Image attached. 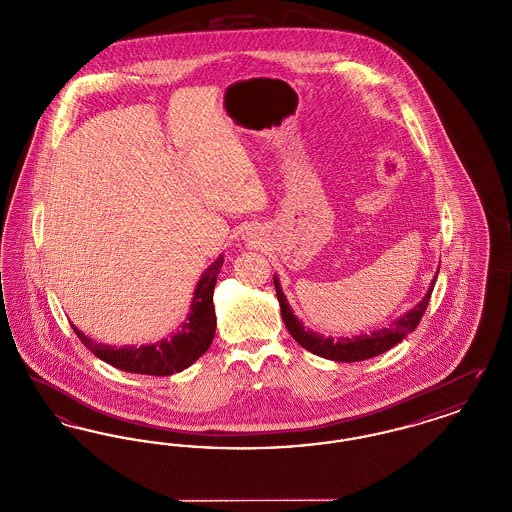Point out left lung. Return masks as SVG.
Wrapping results in <instances>:
<instances>
[{
  "instance_id": "left-lung-1",
  "label": "left lung",
  "mask_w": 512,
  "mask_h": 512,
  "mask_svg": "<svg viewBox=\"0 0 512 512\" xmlns=\"http://www.w3.org/2000/svg\"><path fill=\"white\" fill-rule=\"evenodd\" d=\"M436 278H438V272H436ZM434 284H436V280H432L430 290L424 295V299L414 307L413 311L397 318L390 328L376 330L370 336L363 334V336H355V338L334 340V338H324L320 334H315L313 330H305V326L297 320V317H293L288 299L280 290L278 280L274 278V288H276V297L280 301L282 318H284V324H286L288 332L292 334L293 340L297 341L301 347H305L307 351L318 355V357L338 361V363H357V361L372 359V357L388 351L399 341L405 340L411 332L416 330V326L422 320V315L426 313V307H428L430 297L434 292Z\"/></svg>"
}]
</instances>
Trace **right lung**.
Wrapping results in <instances>:
<instances>
[{
	"label": "right lung",
	"instance_id": "1",
	"mask_svg": "<svg viewBox=\"0 0 512 512\" xmlns=\"http://www.w3.org/2000/svg\"><path fill=\"white\" fill-rule=\"evenodd\" d=\"M222 263L224 259L219 257L203 272L201 280L195 286L188 320L171 340H161L142 347H111L84 336L74 326L73 330L96 357L124 372L147 376H171L174 372H180L194 365L195 361L209 349L211 341L215 338L217 317L213 305V292Z\"/></svg>",
	"mask_w": 512,
	"mask_h": 512
}]
</instances>
